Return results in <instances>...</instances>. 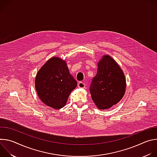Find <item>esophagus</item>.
<instances>
[{
    "label": "esophagus",
    "mask_w": 157,
    "mask_h": 157,
    "mask_svg": "<svg viewBox=\"0 0 157 157\" xmlns=\"http://www.w3.org/2000/svg\"><path fill=\"white\" fill-rule=\"evenodd\" d=\"M85 84L84 83V82H78V87H79V88H84L85 87Z\"/></svg>",
    "instance_id": "obj_1"
}]
</instances>
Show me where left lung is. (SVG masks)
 <instances>
[{"mask_svg": "<svg viewBox=\"0 0 157 157\" xmlns=\"http://www.w3.org/2000/svg\"><path fill=\"white\" fill-rule=\"evenodd\" d=\"M125 89V77L119 65L110 56H102L89 89L97 107L107 109L117 104L124 97Z\"/></svg>", "mask_w": 157, "mask_h": 157, "instance_id": "left-lung-1", "label": "left lung"}]
</instances>
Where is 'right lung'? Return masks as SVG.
I'll use <instances>...</instances> for the list:
<instances>
[{
	"label": "right lung",
	"instance_id": "add662e5",
	"mask_svg": "<svg viewBox=\"0 0 157 157\" xmlns=\"http://www.w3.org/2000/svg\"><path fill=\"white\" fill-rule=\"evenodd\" d=\"M35 89L40 99L55 109L63 107L77 81L70 74L66 61L54 56L49 59L37 72Z\"/></svg>",
	"mask_w": 157,
	"mask_h": 157
}]
</instances>
